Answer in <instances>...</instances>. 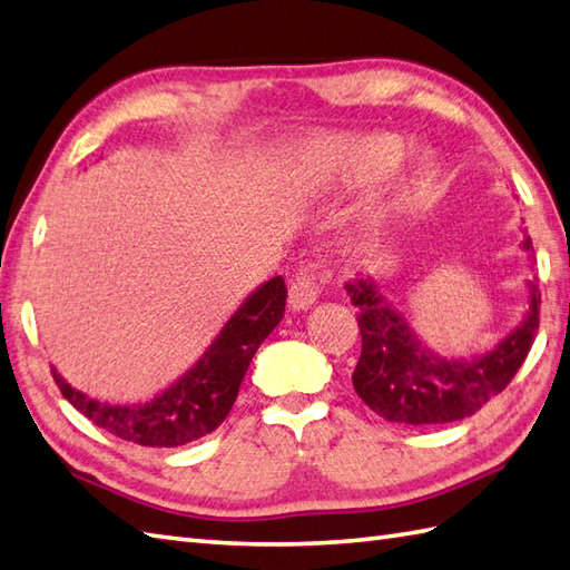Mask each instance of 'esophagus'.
Here are the masks:
<instances>
[{
    "mask_svg": "<svg viewBox=\"0 0 570 570\" xmlns=\"http://www.w3.org/2000/svg\"><path fill=\"white\" fill-rule=\"evenodd\" d=\"M317 298V282L308 269L296 272L294 279L288 284V308L306 311Z\"/></svg>",
    "mask_w": 570,
    "mask_h": 570,
    "instance_id": "1",
    "label": "esophagus"
}]
</instances>
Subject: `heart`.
Returning a JSON list of instances; mask_svg holds the SVG:
<instances>
[{
  "instance_id": "b5f03b06",
  "label": "heart",
  "mask_w": 570,
  "mask_h": 570,
  "mask_svg": "<svg viewBox=\"0 0 570 570\" xmlns=\"http://www.w3.org/2000/svg\"><path fill=\"white\" fill-rule=\"evenodd\" d=\"M403 157V142L395 136H364V138H335L321 145L317 150V165L325 175L335 177H352V175H376V171H386L401 163ZM434 169L430 163H420L413 179H410L403 191L393 194L386 202H374L364 210V216L356 225L352 240L356 245H366L376 240L386 228L395 214L403 208L410 196L417 194L425 184L432 179Z\"/></svg>"
}]
</instances>
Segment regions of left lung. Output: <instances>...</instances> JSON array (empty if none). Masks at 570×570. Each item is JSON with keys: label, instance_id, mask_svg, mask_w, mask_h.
<instances>
[{"label": "left lung", "instance_id": "1", "mask_svg": "<svg viewBox=\"0 0 570 570\" xmlns=\"http://www.w3.org/2000/svg\"><path fill=\"white\" fill-rule=\"evenodd\" d=\"M522 249L532 253L529 235ZM527 286L529 306L512 333L483 354L446 360L422 345L372 276L345 284L352 306L360 308L362 354L352 374L356 395L376 415L403 425H442L473 415L508 386L532 350L541 294L537 284Z\"/></svg>", "mask_w": 570, "mask_h": 570}]
</instances>
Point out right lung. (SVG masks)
<instances>
[{
    "label": "right lung",
    "mask_w": 570,
    "mask_h": 570,
    "mask_svg": "<svg viewBox=\"0 0 570 570\" xmlns=\"http://www.w3.org/2000/svg\"><path fill=\"white\" fill-rule=\"evenodd\" d=\"M284 306L286 286L282 276L257 286L189 372L145 403L116 405L89 399L87 393L72 389L56 366H50L52 379L79 413L118 440L140 446L189 444L214 432L228 417L247 366L262 342L279 325Z\"/></svg>",
    "instance_id": "add662e5"
}]
</instances>
